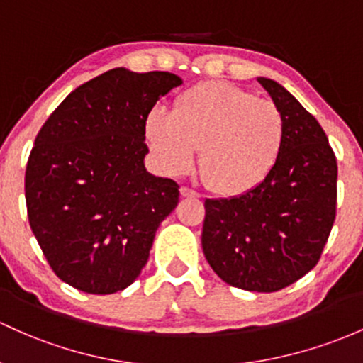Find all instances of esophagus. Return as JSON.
<instances>
[{
  "mask_svg": "<svg viewBox=\"0 0 363 363\" xmlns=\"http://www.w3.org/2000/svg\"><path fill=\"white\" fill-rule=\"evenodd\" d=\"M180 194H182V197H190V199H197V197H201V196H199V194L196 192V190L189 189V186H182V189H180Z\"/></svg>",
  "mask_w": 363,
  "mask_h": 363,
  "instance_id": "34e87169",
  "label": "esophagus"
}]
</instances>
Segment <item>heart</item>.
Returning <instances> with one entry per match:
<instances>
[{"label": "heart", "mask_w": 363, "mask_h": 363, "mask_svg": "<svg viewBox=\"0 0 363 363\" xmlns=\"http://www.w3.org/2000/svg\"><path fill=\"white\" fill-rule=\"evenodd\" d=\"M145 136L167 173L189 171L201 149L199 167L206 185L221 196H240L274 171L286 123L272 100L235 84L208 81L183 91L173 114L150 111Z\"/></svg>", "instance_id": "b5f03b06"}]
</instances>
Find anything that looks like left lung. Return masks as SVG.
<instances>
[{
    "label": "left lung",
    "instance_id": "1",
    "mask_svg": "<svg viewBox=\"0 0 363 363\" xmlns=\"http://www.w3.org/2000/svg\"><path fill=\"white\" fill-rule=\"evenodd\" d=\"M258 81L284 116L282 154L256 189L206 199L202 251L230 286L275 292L320 259L336 218L337 162L318 121L275 81Z\"/></svg>",
    "mask_w": 363,
    "mask_h": 363
}]
</instances>
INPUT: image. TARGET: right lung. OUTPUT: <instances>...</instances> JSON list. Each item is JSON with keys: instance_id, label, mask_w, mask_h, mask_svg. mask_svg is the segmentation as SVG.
<instances>
[{"instance_id": "1", "label": "right lung", "mask_w": 363, "mask_h": 363, "mask_svg": "<svg viewBox=\"0 0 363 363\" xmlns=\"http://www.w3.org/2000/svg\"><path fill=\"white\" fill-rule=\"evenodd\" d=\"M182 79L112 69L76 88L46 119L26 167L29 225L60 280L88 294L126 289L178 183L147 173L145 121Z\"/></svg>"}]
</instances>
